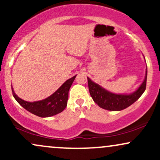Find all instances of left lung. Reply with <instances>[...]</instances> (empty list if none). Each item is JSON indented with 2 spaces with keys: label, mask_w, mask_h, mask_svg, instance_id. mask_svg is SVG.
<instances>
[{
  "label": "left lung",
  "mask_w": 160,
  "mask_h": 160,
  "mask_svg": "<svg viewBox=\"0 0 160 160\" xmlns=\"http://www.w3.org/2000/svg\"><path fill=\"white\" fill-rule=\"evenodd\" d=\"M147 77H148V68H146L144 81L138 88L137 90L131 94H115L111 92L104 89L98 84L95 83L90 78H87L89 93L93 101L100 108L108 111H122L132 105L144 93L146 89Z\"/></svg>",
  "instance_id": "left-lung-1"
}]
</instances>
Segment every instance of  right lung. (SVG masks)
I'll return each mask as SVG.
<instances>
[{"mask_svg": "<svg viewBox=\"0 0 160 160\" xmlns=\"http://www.w3.org/2000/svg\"><path fill=\"white\" fill-rule=\"evenodd\" d=\"M77 76V75H76ZM76 76L68 79L48 98L38 102H28L18 97L12 87V95L22 107L40 117H49L61 113L67 106L68 92Z\"/></svg>", "mask_w": 160, "mask_h": 160, "instance_id": "right-lung-1", "label": "right lung"}]
</instances>
